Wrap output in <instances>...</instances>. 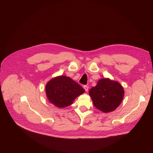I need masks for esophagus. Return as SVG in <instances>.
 Segmentation results:
<instances>
[{
    "label": "esophagus",
    "instance_id": "obj_1",
    "mask_svg": "<svg viewBox=\"0 0 153 153\" xmlns=\"http://www.w3.org/2000/svg\"><path fill=\"white\" fill-rule=\"evenodd\" d=\"M83 88H84V90H85V91H86V92L88 91V86L84 85V86H83Z\"/></svg>",
    "mask_w": 153,
    "mask_h": 153
}]
</instances>
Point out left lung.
<instances>
[{"instance_id":"1","label":"left lung","mask_w":153,"mask_h":153,"mask_svg":"<svg viewBox=\"0 0 153 153\" xmlns=\"http://www.w3.org/2000/svg\"><path fill=\"white\" fill-rule=\"evenodd\" d=\"M124 93L118 82L108 78L100 79L89 91L95 107L103 113L115 110L122 102Z\"/></svg>"}]
</instances>
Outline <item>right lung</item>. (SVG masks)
Instances as JSON below:
<instances>
[{
    "label": "right lung",
    "instance_id": "1",
    "mask_svg": "<svg viewBox=\"0 0 153 153\" xmlns=\"http://www.w3.org/2000/svg\"><path fill=\"white\" fill-rule=\"evenodd\" d=\"M45 91L50 103L58 108H65L71 105L85 90L70 77L60 76L47 83Z\"/></svg>",
    "mask_w": 153,
    "mask_h": 153
}]
</instances>
